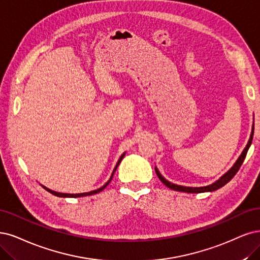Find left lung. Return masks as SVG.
<instances>
[{
	"instance_id": "obj_1",
	"label": "left lung",
	"mask_w": 260,
	"mask_h": 260,
	"mask_svg": "<svg viewBox=\"0 0 260 260\" xmlns=\"http://www.w3.org/2000/svg\"><path fill=\"white\" fill-rule=\"evenodd\" d=\"M253 135H254V124H253V127H252L251 137H249V139H248L247 145H246V147L244 148V150L242 151L241 155L239 156V158L237 159V161L234 164V166H233L232 168H230L224 176L220 177L217 181L214 182V183L210 184V185L201 186V187H188V186L177 185V184L171 183V182L167 181L164 177H162V176L159 174V171H158V169H157L156 167H155V172H156V175H157L158 179L162 182V183H164L167 187H169V188H171V189H174V190L184 191V193H205V191H213V190H216V189H218V188H220V187H223L225 184H227L228 182L235 177V175L237 174L238 170L240 169V167H241L242 162H243V160H244V158H245V156H246V153H247V151H248V148L251 147V143H252V140H253Z\"/></svg>"
}]
</instances>
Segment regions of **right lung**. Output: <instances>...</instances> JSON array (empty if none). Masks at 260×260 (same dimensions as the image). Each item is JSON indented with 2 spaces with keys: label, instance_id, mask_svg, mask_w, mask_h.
<instances>
[{
  "label": "right lung",
  "instance_id": "obj_1",
  "mask_svg": "<svg viewBox=\"0 0 260 260\" xmlns=\"http://www.w3.org/2000/svg\"><path fill=\"white\" fill-rule=\"evenodd\" d=\"M124 155H125V152L123 153V154L121 155V157L119 158V160H118V162H117V165H115V167H114V169H113V171H112V175H111V177H110V179L108 180V182L107 183H105L102 187H100V188H98V189H95V190H92V191H89V193H80V194H66V193H59V191H54V190H52V189H49V188H47L46 186H44V185H42L47 191H49L50 194H52V195H54V196H57V197H63V198H77V197H83V196H90V195H94V194H98V193H100V191H102L106 186H107L109 183H110V181H111V179H112V177H113V174H114V171H115V169L118 168V166H119V164L121 162V160L123 159V157H124Z\"/></svg>",
  "mask_w": 260,
  "mask_h": 260
}]
</instances>
